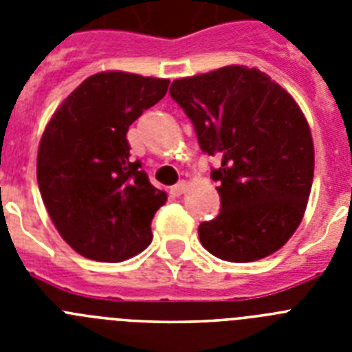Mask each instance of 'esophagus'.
<instances>
[{"label": "esophagus", "mask_w": 352, "mask_h": 352, "mask_svg": "<svg viewBox=\"0 0 352 352\" xmlns=\"http://www.w3.org/2000/svg\"><path fill=\"white\" fill-rule=\"evenodd\" d=\"M186 190V183L185 182H179L178 185H174L173 188H170V194L174 195V197H179L182 194H185Z\"/></svg>", "instance_id": "esophagus-1"}]
</instances>
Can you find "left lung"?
Returning <instances> with one entry per match:
<instances>
[{
    "instance_id": "1",
    "label": "left lung",
    "mask_w": 352,
    "mask_h": 352,
    "mask_svg": "<svg viewBox=\"0 0 352 352\" xmlns=\"http://www.w3.org/2000/svg\"><path fill=\"white\" fill-rule=\"evenodd\" d=\"M204 153L217 157L220 213L199 226L214 257L250 263L276 252L303 219L314 179L309 123L257 68L223 67L170 84Z\"/></svg>"
}]
</instances>
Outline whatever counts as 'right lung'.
Instances as JSON below:
<instances>
[{
    "label": "right lung",
    "mask_w": 352,
    "mask_h": 352,
    "mask_svg": "<svg viewBox=\"0 0 352 352\" xmlns=\"http://www.w3.org/2000/svg\"><path fill=\"white\" fill-rule=\"evenodd\" d=\"M169 80L125 72L88 77L51 118L36 158L43 204L77 254L120 263L151 243L167 201L130 160L129 126L167 93Z\"/></svg>",
    "instance_id": "obj_1"
}]
</instances>
